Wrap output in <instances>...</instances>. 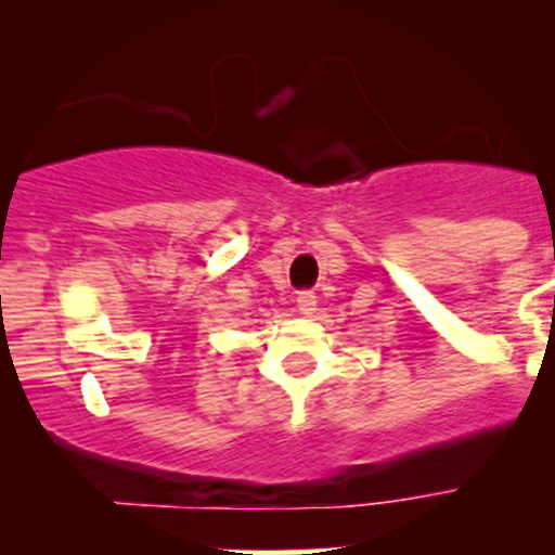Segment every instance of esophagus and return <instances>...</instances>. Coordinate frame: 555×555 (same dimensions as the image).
<instances>
[{"label":"esophagus","instance_id":"obj_1","mask_svg":"<svg viewBox=\"0 0 555 555\" xmlns=\"http://www.w3.org/2000/svg\"><path fill=\"white\" fill-rule=\"evenodd\" d=\"M315 305H318L315 292L305 289V292H299V295H297V308H299V313H302V315H313Z\"/></svg>","mask_w":555,"mask_h":555}]
</instances>
